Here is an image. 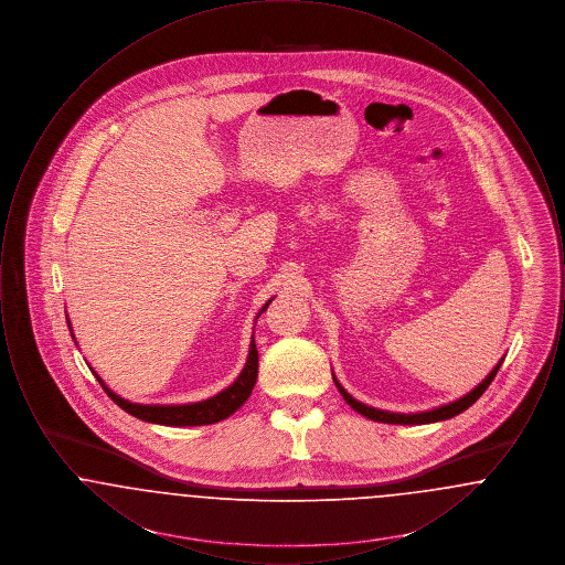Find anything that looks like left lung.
Here are the masks:
<instances>
[{
	"label": "left lung",
	"instance_id": "left-lung-1",
	"mask_svg": "<svg viewBox=\"0 0 565 565\" xmlns=\"http://www.w3.org/2000/svg\"><path fill=\"white\" fill-rule=\"evenodd\" d=\"M502 362H504V358H500V362L491 369V373L484 376L477 387H472L468 394H463L461 398L451 401V403L440 404V406H434V408H428V411H419V413H394V411H383V408H375V406L360 403L337 381V376L332 375V379H334V385L339 387L341 396L345 398V403L350 404L355 413L364 415L366 419L381 422V424H396V426H422V424H436V422L451 419V417H456L459 413H463L466 408H470L472 404L483 396V392L489 387V383L493 381V376L498 375Z\"/></svg>",
	"mask_w": 565,
	"mask_h": 565
}]
</instances>
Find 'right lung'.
<instances>
[{
	"label": "right lung",
	"instance_id": "1",
	"mask_svg": "<svg viewBox=\"0 0 565 565\" xmlns=\"http://www.w3.org/2000/svg\"><path fill=\"white\" fill-rule=\"evenodd\" d=\"M273 298H269L263 309L258 311V316L254 318V328H256V320L260 318V313L269 307V302ZM67 326H70V332H72V339L76 341L74 337V330H72V322H70V316H67ZM93 371V369H90ZM95 373V371H93ZM97 381L102 383V387L108 392L109 398L114 403L118 404L122 411H127L129 415H134L141 422H148V424H159V426H173V428H184V426H210L215 422H222L226 417H231L237 408H242L243 403L249 398L254 385H256V379H258V350H256V343H254V334H252V341H249V353H247V360H245V366L242 369L239 376L228 385L224 387L222 392L214 394L212 398H205V401H196V403H184V404H141L131 403L122 396H118L116 392H111L106 381L102 376L97 375Z\"/></svg>",
	"mask_w": 565,
	"mask_h": 565
}]
</instances>
